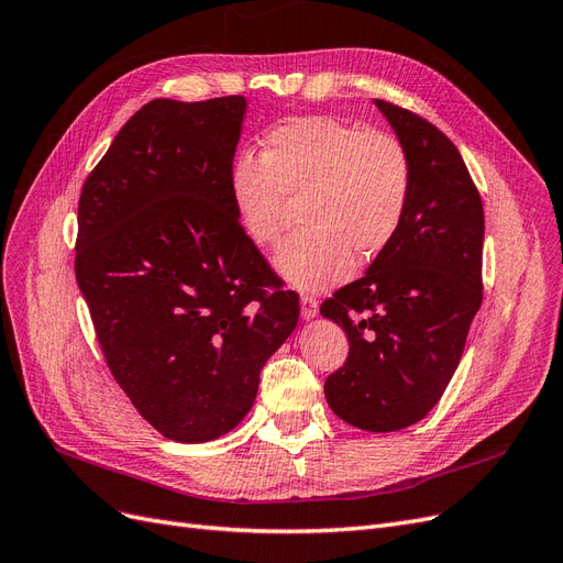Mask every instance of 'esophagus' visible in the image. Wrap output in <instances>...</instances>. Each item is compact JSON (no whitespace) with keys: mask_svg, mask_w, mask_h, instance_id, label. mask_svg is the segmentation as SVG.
Wrapping results in <instances>:
<instances>
[{"mask_svg":"<svg viewBox=\"0 0 563 563\" xmlns=\"http://www.w3.org/2000/svg\"><path fill=\"white\" fill-rule=\"evenodd\" d=\"M300 314H302V319H305V321L314 319V317L319 314V302H317V298H312V296H302V298H300Z\"/></svg>","mask_w":563,"mask_h":563,"instance_id":"esophagus-1","label":"esophagus"}]
</instances>
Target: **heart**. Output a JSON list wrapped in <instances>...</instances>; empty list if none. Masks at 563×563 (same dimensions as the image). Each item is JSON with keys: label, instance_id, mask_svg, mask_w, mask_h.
<instances>
[{"label": "heart", "instance_id": "b5f03b06", "mask_svg": "<svg viewBox=\"0 0 563 563\" xmlns=\"http://www.w3.org/2000/svg\"><path fill=\"white\" fill-rule=\"evenodd\" d=\"M230 199L246 240L279 242L288 201H300L302 232L275 255L279 275L300 291L345 282L354 254L376 258L404 225L411 162L395 135L333 117H294L267 133L263 157L240 155Z\"/></svg>", "mask_w": 563, "mask_h": 563}]
</instances>
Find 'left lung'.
I'll use <instances>...</instances> for the list:
<instances>
[{"label": "left lung", "mask_w": 563, "mask_h": 563, "mask_svg": "<svg viewBox=\"0 0 563 563\" xmlns=\"http://www.w3.org/2000/svg\"><path fill=\"white\" fill-rule=\"evenodd\" d=\"M376 108L411 162V199L397 240L321 305L350 340L323 395L352 428L395 432L432 411L463 356L484 296V207L444 133L387 100Z\"/></svg>", "instance_id": "8db88e82"}]
</instances>
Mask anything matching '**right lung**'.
I'll return each mask as SVG.
<instances>
[{
  "label": "right lung",
  "instance_id": "add662e5",
  "mask_svg": "<svg viewBox=\"0 0 563 563\" xmlns=\"http://www.w3.org/2000/svg\"><path fill=\"white\" fill-rule=\"evenodd\" d=\"M244 114V96L150 100L79 197L75 272L98 343L135 411L180 444L242 422L300 314L234 216Z\"/></svg>",
  "mask_w": 563,
  "mask_h": 563
}]
</instances>
